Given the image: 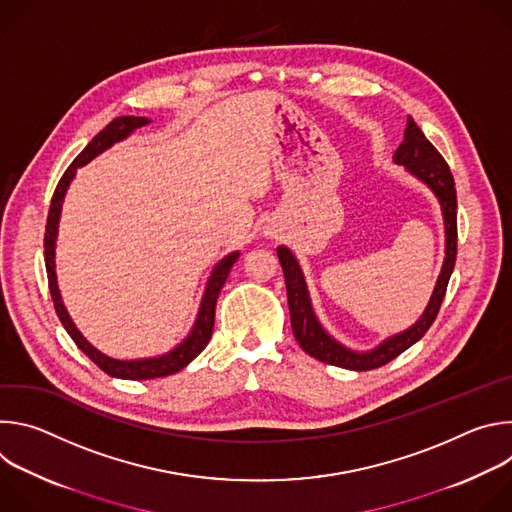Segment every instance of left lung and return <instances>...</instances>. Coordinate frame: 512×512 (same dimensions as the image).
Here are the masks:
<instances>
[{"instance_id":"8db88e82","label":"left lung","mask_w":512,"mask_h":512,"mask_svg":"<svg viewBox=\"0 0 512 512\" xmlns=\"http://www.w3.org/2000/svg\"><path fill=\"white\" fill-rule=\"evenodd\" d=\"M393 160L401 166H405L407 172H411L415 178H419L423 184H427L433 194L442 204L444 212V225H446V257L442 265V273L437 277L435 289L431 294V300L421 314V318L407 328L405 332L387 338L383 344L369 352H354L340 342H336L318 322L312 302L308 296V287L304 273L300 269L298 259L294 257L287 247H277V257L283 269L285 287H287V304H289V316H291V330L298 344L314 358L334 364V367L350 369V371H373L383 367L389 360L397 358L401 352H405L409 346H413L433 324L437 312L442 308L450 275L456 265V253H458V200H456V184L454 176L450 172V166L437 152L431 141L423 135V131L417 127V123L409 117L405 139L397 148Z\"/></svg>"}]
</instances>
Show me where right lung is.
Wrapping results in <instances>:
<instances>
[{"label":"right lung","instance_id":"add662e5","mask_svg":"<svg viewBox=\"0 0 512 512\" xmlns=\"http://www.w3.org/2000/svg\"><path fill=\"white\" fill-rule=\"evenodd\" d=\"M150 119L145 117H133V115H125V117H117L113 119L103 131H99L89 143L87 148L75 158L66 172L62 174L54 194H52V202H50V210H48V221H46V233H44V261H46V273H48V287H50V296L54 302V310L64 326V330L70 334V338L75 340V344L97 364L101 371H105L107 375L115 377V379H131V381H143V379H158V377H168L174 375L178 371H182L188 362H192L208 344L210 336H212V328H214V310H216V300L218 294L229 277L231 267L235 265V261L239 259V253H231L225 259H221L214 269L212 275L206 283L204 296L200 302V310H198V318L188 334V338L184 342H180L174 350H170L168 354L162 356H154V358H141V360H117L111 358L107 354H103L101 350H97L75 326V322L70 320L60 291H58V283H56V271H54V247H56V235H58V221H60V208H62V200L64 194L68 190V184L72 182L77 174V168L89 164L93 158H97L99 154H103L105 150H109L113 143L125 139L127 135H131L135 129L148 125Z\"/></svg>","mask_w":512,"mask_h":512}]
</instances>
